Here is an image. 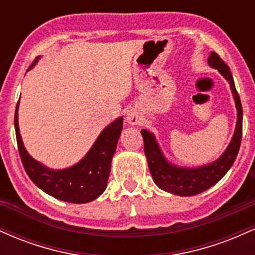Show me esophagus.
<instances>
[{
  "label": "esophagus",
  "instance_id": "34e87169",
  "mask_svg": "<svg viewBox=\"0 0 255 255\" xmlns=\"http://www.w3.org/2000/svg\"><path fill=\"white\" fill-rule=\"evenodd\" d=\"M126 120H127V122L129 125L135 126V125L140 124V121H141V116H140L139 111H137L136 109H134V108H131V109L127 111Z\"/></svg>",
  "mask_w": 255,
  "mask_h": 255
}]
</instances>
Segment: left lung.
<instances>
[{"label":"left lung","mask_w":255,"mask_h":255,"mask_svg":"<svg viewBox=\"0 0 255 255\" xmlns=\"http://www.w3.org/2000/svg\"><path fill=\"white\" fill-rule=\"evenodd\" d=\"M207 61H209V66L217 69L229 83L233 98L235 101L236 111H238L235 131L223 153L209 164L194 166V168L172 164L166 159L154 134L147 129H141L145 156L147 158L148 169H150L154 183L162 191L180 195V197L197 195L215 186L234 164L239 153L240 145H241L242 105L238 91L235 89L233 75H231L229 67L223 62L222 58H219L215 51H211Z\"/></svg>","instance_id":"8db88e82"}]
</instances>
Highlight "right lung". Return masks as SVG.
<instances>
[{
    "instance_id": "obj_1",
    "label": "right lung",
    "mask_w": 255,
    "mask_h": 255,
    "mask_svg": "<svg viewBox=\"0 0 255 255\" xmlns=\"http://www.w3.org/2000/svg\"><path fill=\"white\" fill-rule=\"evenodd\" d=\"M39 56L34 61L38 62ZM19 102L14 126L17 148L25 171L37 187L58 200L73 204H85L97 199L105 191L110 175L111 159L116 151L124 127V118H118L101 131L95 144L74 165L64 169H51L34 159L25 148L19 130Z\"/></svg>"
}]
</instances>
